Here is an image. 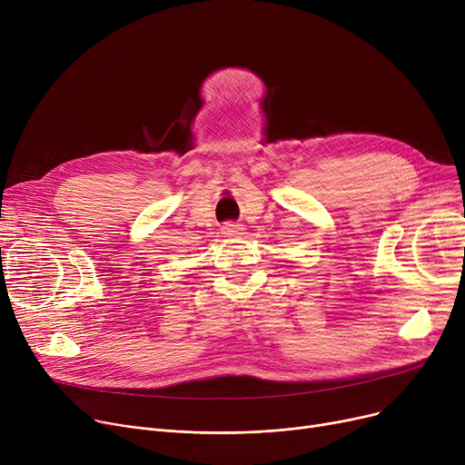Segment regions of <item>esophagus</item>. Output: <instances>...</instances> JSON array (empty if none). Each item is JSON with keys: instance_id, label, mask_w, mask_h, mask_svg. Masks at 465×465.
<instances>
[{"instance_id": "34e87169", "label": "esophagus", "mask_w": 465, "mask_h": 465, "mask_svg": "<svg viewBox=\"0 0 465 465\" xmlns=\"http://www.w3.org/2000/svg\"><path fill=\"white\" fill-rule=\"evenodd\" d=\"M242 232H245V228H242V224H237V223H226L223 226L224 235H241Z\"/></svg>"}]
</instances>
